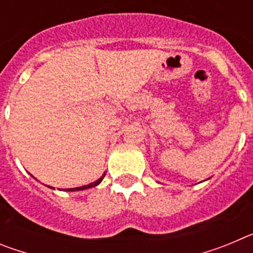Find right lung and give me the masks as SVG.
<instances>
[{
  "instance_id": "1",
  "label": "right lung",
  "mask_w": 253,
  "mask_h": 253,
  "mask_svg": "<svg viewBox=\"0 0 253 253\" xmlns=\"http://www.w3.org/2000/svg\"><path fill=\"white\" fill-rule=\"evenodd\" d=\"M105 175H106V173H104V175H102L101 177L99 178V180H96L95 182H91V184L84 185V186H81V187H75V189H68V191H77V190H84V189H88V187H93V186H96V185H99L100 182H101L102 178L105 177Z\"/></svg>"
}]
</instances>
